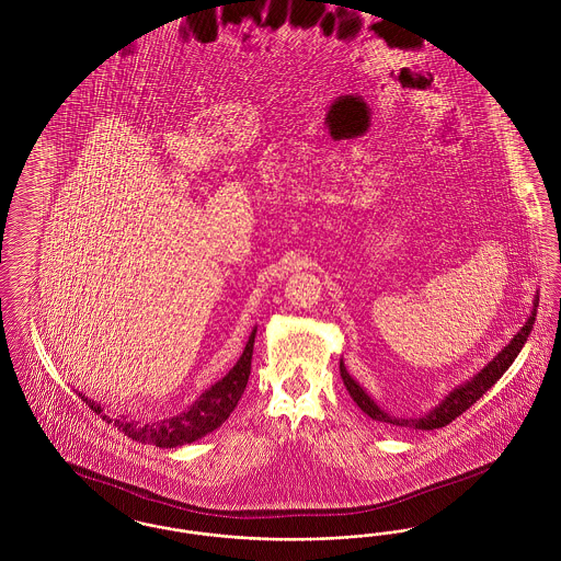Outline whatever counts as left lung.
<instances>
[{"label": "left lung", "instance_id": "8db88e82", "mask_svg": "<svg viewBox=\"0 0 561 561\" xmlns=\"http://www.w3.org/2000/svg\"><path fill=\"white\" fill-rule=\"evenodd\" d=\"M536 307H538V296L534 298L533 316L524 323V328L511 339L507 347L503 348L492 362H488L485 368H481L471 380H467L465 385L453 389L439 405H435L428 414L423 416H393L387 410H382L376 401L364 391V387H359V382H355L347 373L345 364L341 362V376L343 382L347 387L348 396L359 405L362 412H366L373 421L391 425V427L400 428H419V431H431V428L446 427L450 425L456 416H460L465 410H469L481 396L494 387V382L507 373L508 366L515 362L517 353L526 345L530 332H533L534 320H536Z\"/></svg>", "mask_w": 561, "mask_h": 561}]
</instances>
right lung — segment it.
Listing matches in <instances>:
<instances>
[{
    "label": "right lung",
    "mask_w": 561,
    "mask_h": 561,
    "mask_svg": "<svg viewBox=\"0 0 561 561\" xmlns=\"http://www.w3.org/2000/svg\"><path fill=\"white\" fill-rule=\"evenodd\" d=\"M254 336H256V328L252 330L238 364L229 370L222 380H218L208 391H204L197 400L188 405L185 412L174 414L170 419H161L153 423H140V421H134L128 416L107 414L101 403L88 400L81 393L80 398L88 403L90 410L101 414L103 421L113 423V427H117L124 435L133 437L134 442L151 444L158 448L185 446V444H191V442L213 433L214 428L220 427L229 419V414L236 410L238 401L243 396V389L248 385L250 366H252V351H254Z\"/></svg>",
    "instance_id": "add662e5"
}]
</instances>
